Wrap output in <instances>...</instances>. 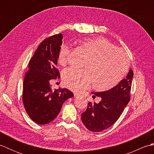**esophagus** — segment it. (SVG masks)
<instances>
[{"instance_id": "obj_1", "label": "esophagus", "mask_w": 154, "mask_h": 154, "mask_svg": "<svg viewBox=\"0 0 154 154\" xmlns=\"http://www.w3.org/2000/svg\"><path fill=\"white\" fill-rule=\"evenodd\" d=\"M80 95V94H79V93H74V97H79Z\"/></svg>"}]
</instances>
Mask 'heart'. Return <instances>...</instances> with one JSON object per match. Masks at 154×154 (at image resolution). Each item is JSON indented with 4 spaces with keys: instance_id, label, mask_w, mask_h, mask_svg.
I'll use <instances>...</instances> for the list:
<instances>
[{
    "instance_id": "b5f03b06",
    "label": "heart",
    "mask_w": 154,
    "mask_h": 154,
    "mask_svg": "<svg viewBox=\"0 0 154 154\" xmlns=\"http://www.w3.org/2000/svg\"><path fill=\"white\" fill-rule=\"evenodd\" d=\"M80 46L87 55L84 63L85 69L69 68L62 73V79L69 89L78 91L88 89L91 83L98 91H109L118 85L125 76L129 66L127 55L106 39L83 38ZM69 48L62 45L58 52L59 63H67Z\"/></svg>"
}]
</instances>
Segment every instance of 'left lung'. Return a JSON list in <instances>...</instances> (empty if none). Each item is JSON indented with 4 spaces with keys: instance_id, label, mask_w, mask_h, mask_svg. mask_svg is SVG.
Wrapping results in <instances>:
<instances>
[{
    "instance_id": "1",
    "label": "left lung",
    "mask_w": 154,
    "mask_h": 154,
    "mask_svg": "<svg viewBox=\"0 0 154 154\" xmlns=\"http://www.w3.org/2000/svg\"><path fill=\"white\" fill-rule=\"evenodd\" d=\"M133 71L130 69L125 79L115 87L103 92H93V97H100L99 103H88L87 108L81 114V120L91 132H100L116 122L130 99Z\"/></svg>"
}]
</instances>
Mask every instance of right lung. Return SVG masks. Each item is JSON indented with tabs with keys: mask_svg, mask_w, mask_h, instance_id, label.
<instances>
[{
	"mask_svg": "<svg viewBox=\"0 0 154 154\" xmlns=\"http://www.w3.org/2000/svg\"><path fill=\"white\" fill-rule=\"evenodd\" d=\"M63 35H54L39 45L29 61L23 83L22 99L30 119L38 124H46L57 117L65 100L73 97L67 89L53 90L50 79L60 77L55 67Z\"/></svg>",
	"mask_w": 154,
	"mask_h": 154,
	"instance_id": "right-lung-1",
	"label": "right lung"
}]
</instances>
